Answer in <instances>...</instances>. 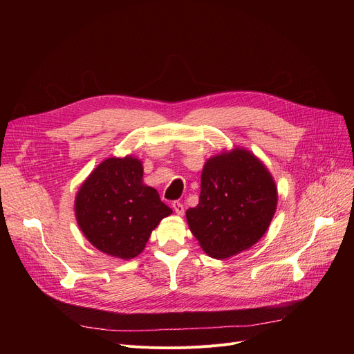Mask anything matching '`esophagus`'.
I'll return each instance as SVG.
<instances>
[{"instance_id": "obj_1", "label": "esophagus", "mask_w": 354, "mask_h": 354, "mask_svg": "<svg viewBox=\"0 0 354 354\" xmlns=\"http://www.w3.org/2000/svg\"><path fill=\"white\" fill-rule=\"evenodd\" d=\"M172 208H174L175 214H176V215H179V216H182V215H183V212H185L183 205H182V203H179V202H174V203H172Z\"/></svg>"}]
</instances>
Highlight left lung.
Segmentation results:
<instances>
[{"label": "left lung", "instance_id": "obj_1", "mask_svg": "<svg viewBox=\"0 0 354 354\" xmlns=\"http://www.w3.org/2000/svg\"><path fill=\"white\" fill-rule=\"evenodd\" d=\"M277 201V185L266 165L245 147H234L203 165L199 203L187 211V221L201 248L224 259L263 238Z\"/></svg>", "mask_w": 354, "mask_h": 354}]
</instances>
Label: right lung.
<instances>
[{
  "instance_id": "obj_1",
  "label": "right lung",
  "mask_w": 354,
  "mask_h": 354,
  "mask_svg": "<svg viewBox=\"0 0 354 354\" xmlns=\"http://www.w3.org/2000/svg\"><path fill=\"white\" fill-rule=\"evenodd\" d=\"M77 225L106 255L132 259L159 222L172 214L155 188L143 183L142 160L107 158L84 179L74 199Z\"/></svg>"
}]
</instances>
